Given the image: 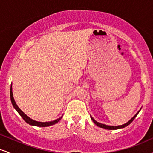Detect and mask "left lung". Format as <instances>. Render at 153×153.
<instances>
[{"label": "left lung", "instance_id": "8db88e82", "mask_svg": "<svg viewBox=\"0 0 153 153\" xmlns=\"http://www.w3.org/2000/svg\"><path fill=\"white\" fill-rule=\"evenodd\" d=\"M139 112H140V111H139L137 112V113L136 114H135V115L134 116V117H133L132 118H131V119H130V120H129V122H128L127 123H126V124H123V125H120V126H115V127H114V126H108V125H106V124H101V123H99V122H96V121L95 120V119H93L92 117H91V119H92L93 122H94L95 123V124H96V125L99 126V127H101V128H103V129H122V128H124V127H127V126L129 125V124H130L131 123L133 122V120H134L135 117H137V115L138 114Z\"/></svg>", "mask_w": 153, "mask_h": 153}]
</instances>
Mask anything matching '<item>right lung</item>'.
<instances>
[{
  "instance_id": "obj_1",
  "label": "right lung",
  "mask_w": 153,
  "mask_h": 153,
  "mask_svg": "<svg viewBox=\"0 0 153 153\" xmlns=\"http://www.w3.org/2000/svg\"><path fill=\"white\" fill-rule=\"evenodd\" d=\"M10 101H11L12 104H13V106L15 108V109L17 111H18V113L19 114H20L21 117H22V118L24 119V120L25 121L26 123H28L29 124H30V125L36 126V127H49V126L53 125V124H56V123H57L59 120H60L61 119H62V117H61L60 118L56 119V120H54V121H52V122H36V121L33 120V119L29 118V117H27V116H26L25 114H24V112H23L19 108V106H17L16 103L15 101H14V99H13V93H12V88L11 87H10Z\"/></svg>"
}]
</instances>
